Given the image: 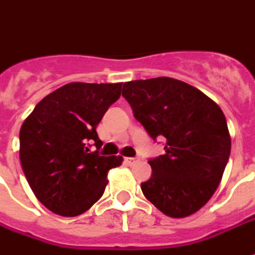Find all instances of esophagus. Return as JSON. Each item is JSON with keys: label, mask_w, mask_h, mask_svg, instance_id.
<instances>
[{"label": "esophagus", "mask_w": 255, "mask_h": 255, "mask_svg": "<svg viewBox=\"0 0 255 255\" xmlns=\"http://www.w3.org/2000/svg\"><path fill=\"white\" fill-rule=\"evenodd\" d=\"M138 161V157H127V158H126V162H127L128 165H133V164H136Z\"/></svg>", "instance_id": "obj_1"}]
</instances>
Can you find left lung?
Instances as JSON below:
<instances>
[{
    "mask_svg": "<svg viewBox=\"0 0 255 255\" xmlns=\"http://www.w3.org/2000/svg\"><path fill=\"white\" fill-rule=\"evenodd\" d=\"M123 97L151 138L165 139V153L149 160L143 195L162 213L182 219L206 205L219 187L231 153L220 106L190 84L172 78L132 80Z\"/></svg>",
    "mask_w": 255,
    "mask_h": 255,
    "instance_id": "1",
    "label": "left lung"
}]
</instances>
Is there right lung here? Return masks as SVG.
<instances>
[{
    "label": "right lung",
    "instance_id": "obj_1",
    "mask_svg": "<svg viewBox=\"0 0 255 255\" xmlns=\"http://www.w3.org/2000/svg\"><path fill=\"white\" fill-rule=\"evenodd\" d=\"M123 83H68L46 95L20 128V162L38 201L50 212L75 217L105 191L108 171L123 157L100 155L97 133ZM93 143L97 147L91 152Z\"/></svg>",
    "mask_w": 255,
    "mask_h": 255
}]
</instances>
